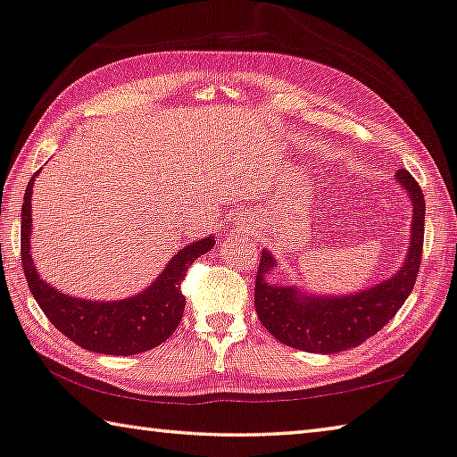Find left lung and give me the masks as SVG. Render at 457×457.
I'll list each match as a JSON object with an SVG mask.
<instances>
[{
  "mask_svg": "<svg viewBox=\"0 0 457 457\" xmlns=\"http://www.w3.org/2000/svg\"><path fill=\"white\" fill-rule=\"evenodd\" d=\"M395 179L411 199L413 221L407 258L389 280L349 296H304L296 286L268 282L276 262L268 250L262 252L253 303L260 322L274 338L306 353H340L377 335L403 306L421 264L425 199L420 183L405 169H399Z\"/></svg>",
  "mask_w": 457,
  "mask_h": 457,
  "instance_id": "1",
  "label": "left lung"
}]
</instances>
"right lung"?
<instances>
[{
  "mask_svg": "<svg viewBox=\"0 0 457 457\" xmlns=\"http://www.w3.org/2000/svg\"><path fill=\"white\" fill-rule=\"evenodd\" d=\"M37 175V173H36ZM36 175L29 179L21 205V268L26 272L29 292L42 308L46 319L82 349L103 354H137L151 351L173 335L185 311L181 282L187 268L213 247V237L197 239L185 245L169 262L149 288L117 303H96L62 294L46 284L34 268L29 253L32 239V189Z\"/></svg>",
  "mask_w": 457,
  "mask_h": 457,
  "instance_id": "add662e5",
  "label": "right lung"
}]
</instances>
